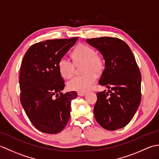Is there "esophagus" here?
<instances>
[{"label": "esophagus", "instance_id": "esophagus-1", "mask_svg": "<svg viewBox=\"0 0 159 159\" xmlns=\"http://www.w3.org/2000/svg\"><path fill=\"white\" fill-rule=\"evenodd\" d=\"M85 95L86 93H84V92H80V91L78 92V95H79V96H84Z\"/></svg>", "mask_w": 159, "mask_h": 159}]
</instances>
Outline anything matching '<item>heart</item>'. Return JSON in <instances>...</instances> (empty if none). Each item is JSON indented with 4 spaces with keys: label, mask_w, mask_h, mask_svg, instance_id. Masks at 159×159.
I'll return each mask as SVG.
<instances>
[{
    "label": "heart",
    "mask_w": 159,
    "mask_h": 159,
    "mask_svg": "<svg viewBox=\"0 0 159 159\" xmlns=\"http://www.w3.org/2000/svg\"><path fill=\"white\" fill-rule=\"evenodd\" d=\"M75 64L84 63L83 75L76 76L68 82L69 89L84 92L89 90L97 78V74L101 73L104 63L101 56L96 54L95 49L87 45L77 46L72 53ZM58 69L64 79H69L75 72V66L68 59L61 58L58 62Z\"/></svg>",
    "instance_id": "obj_1"
}]
</instances>
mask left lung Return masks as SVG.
Here are the masks:
<instances>
[{
  "mask_svg": "<svg viewBox=\"0 0 159 159\" xmlns=\"http://www.w3.org/2000/svg\"><path fill=\"white\" fill-rule=\"evenodd\" d=\"M86 42L102 55L105 68L99 84L110 89L97 93L95 118L105 129H119L131 120L141 102L142 77L135 57L119 39L106 36Z\"/></svg>",
  "mask_w": 159,
  "mask_h": 159,
  "instance_id": "1",
  "label": "left lung"
}]
</instances>
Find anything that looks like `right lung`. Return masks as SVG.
Returning a JSON list of instances; mask_svg holds the SVG:
<instances>
[{"mask_svg":"<svg viewBox=\"0 0 159 159\" xmlns=\"http://www.w3.org/2000/svg\"><path fill=\"white\" fill-rule=\"evenodd\" d=\"M78 39L47 40L36 43L29 48L22 60L21 104L32 125L45 134L60 133L70 117L71 101L76 98L77 93H61L65 84L58 62Z\"/></svg>","mask_w":159,"mask_h":159,"instance_id":"obj_1","label":"right lung"}]
</instances>
